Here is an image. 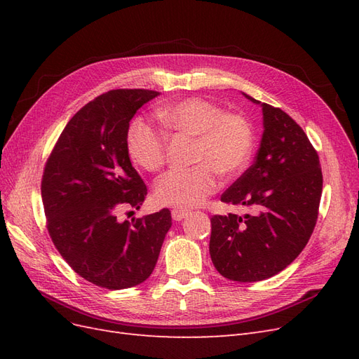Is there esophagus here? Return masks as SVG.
<instances>
[{
    "label": "esophagus",
    "instance_id": "obj_1",
    "mask_svg": "<svg viewBox=\"0 0 359 359\" xmlns=\"http://www.w3.org/2000/svg\"><path fill=\"white\" fill-rule=\"evenodd\" d=\"M189 214H190V212L186 211V210L175 208V210H172V219L177 220V222H181L182 219H186V217H187Z\"/></svg>",
    "mask_w": 359,
    "mask_h": 359
}]
</instances>
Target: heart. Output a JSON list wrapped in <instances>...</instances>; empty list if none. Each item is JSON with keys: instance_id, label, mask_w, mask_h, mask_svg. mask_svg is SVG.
<instances>
[{"instance_id": "heart-1", "label": "heart", "mask_w": 359, "mask_h": 359, "mask_svg": "<svg viewBox=\"0 0 359 359\" xmlns=\"http://www.w3.org/2000/svg\"><path fill=\"white\" fill-rule=\"evenodd\" d=\"M156 116L166 132L194 137L190 169L170 170L154 189L158 203L187 210L208 199L224 178L241 175L255 149V130L248 119L226 112L220 104L189 97L161 106ZM128 156L137 166L157 172L166 161V137L147 119L136 116L126 132Z\"/></svg>"}]
</instances>
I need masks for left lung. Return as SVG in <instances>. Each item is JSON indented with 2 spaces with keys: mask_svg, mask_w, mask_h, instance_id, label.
Listing matches in <instances>:
<instances>
[{
  "mask_svg": "<svg viewBox=\"0 0 359 359\" xmlns=\"http://www.w3.org/2000/svg\"><path fill=\"white\" fill-rule=\"evenodd\" d=\"M262 106L264 135L255 163L222 194L252 214L211 217L210 255L219 273L250 283L278 274L307 245L318 222L322 169L304 130L280 107Z\"/></svg>",
  "mask_w": 359,
  "mask_h": 359,
  "instance_id": "1",
  "label": "left lung"
}]
</instances>
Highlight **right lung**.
I'll return each instance as SVG.
<instances>
[{"label":"right lung","instance_id":"obj_1","mask_svg":"<svg viewBox=\"0 0 359 359\" xmlns=\"http://www.w3.org/2000/svg\"><path fill=\"white\" fill-rule=\"evenodd\" d=\"M151 90H111L85 104L62 130L45 165L41 199L46 227L62 259L90 283L109 290L145 281L172 226L163 208L132 222L147 186L126 147L130 119L157 97Z\"/></svg>","mask_w":359,"mask_h":359}]
</instances>
